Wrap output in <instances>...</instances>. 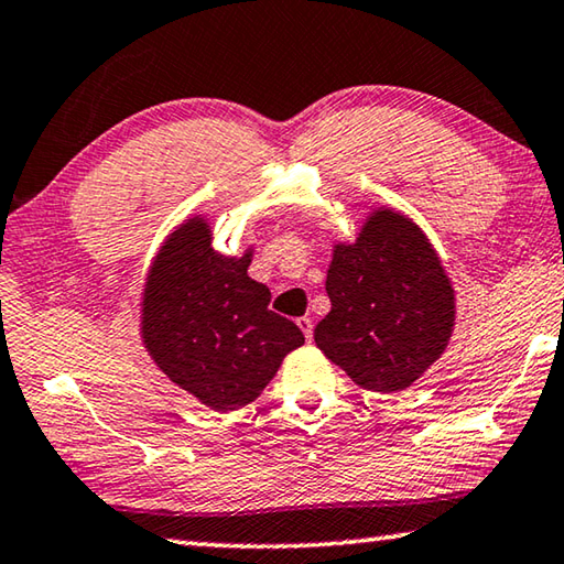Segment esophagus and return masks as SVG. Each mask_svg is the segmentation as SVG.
<instances>
[{"label": "esophagus", "mask_w": 564, "mask_h": 564, "mask_svg": "<svg viewBox=\"0 0 564 564\" xmlns=\"http://www.w3.org/2000/svg\"><path fill=\"white\" fill-rule=\"evenodd\" d=\"M297 327L302 329V334H304V339H312V327H314V324H312V319L310 317H300L297 319Z\"/></svg>", "instance_id": "esophagus-1"}]
</instances>
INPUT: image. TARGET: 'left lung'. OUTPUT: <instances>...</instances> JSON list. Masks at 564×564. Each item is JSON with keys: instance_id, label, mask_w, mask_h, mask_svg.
I'll use <instances>...</instances> for the list:
<instances>
[{"instance_id": "obj_1", "label": "left lung", "mask_w": 564, "mask_h": 564, "mask_svg": "<svg viewBox=\"0 0 564 564\" xmlns=\"http://www.w3.org/2000/svg\"><path fill=\"white\" fill-rule=\"evenodd\" d=\"M332 310L314 329L324 357L361 389H409L446 351L456 294L441 257L411 217L373 210L357 242L334 245Z\"/></svg>"}]
</instances>
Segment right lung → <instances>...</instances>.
<instances>
[{
	"mask_svg": "<svg viewBox=\"0 0 564 564\" xmlns=\"http://www.w3.org/2000/svg\"><path fill=\"white\" fill-rule=\"evenodd\" d=\"M252 250H213V230L195 215L167 235L145 276L141 337L167 379L210 406L235 411L260 397L304 334L247 274Z\"/></svg>",
	"mask_w": 564,
	"mask_h": 564,
	"instance_id": "1",
	"label": "right lung"
}]
</instances>
